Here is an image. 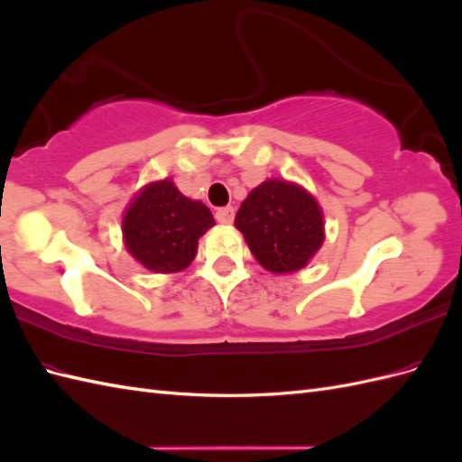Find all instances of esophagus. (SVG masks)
<instances>
[{
	"instance_id": "34e87169",
	"label": "esophagus",
	"mask_w": 462,
	"mask_h": 462,
	"mask_svg": "<svg viewBox=\"0 0 462 462\" xmlns=\"http://www.w3.org/2000/svg\"><path fill=\"white\" fill-rule=\"evenodd\" d=\"M216 219H217V223H223V226H231L233 219H235V209L231 206L219 208L216 212Z\"/></svg>"
}]
</instances>
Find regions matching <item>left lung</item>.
Listing matches in <instances>:
<instances>
[{"instance_id": "obj_1", "label": "left lung", "mask_w": 462, "mask_h": 462, "mask_svg": "<svg viewBox=\"0 0 462 462\" xmlns=\"http://www.w3.org/2000/svg\"><path fill=\"white\" fill-rule=\"evenodd\" d=\"M235 227L263 270L292 273L309 265L324 245V212L304 187L268 179L250 190Z\"/></svg>"}]
</instances>
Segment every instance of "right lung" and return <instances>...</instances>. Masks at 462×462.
<instances>
[{
	"label": "right lung",
	"instance_id": "right-lung-1",
	"mask_svg": "<svg viewBox=\"0 0 462 462\" xmlns=\"http://www.w3.org/2000/svg\"><path fill=\"white\" fill-rule=\"evenodd\" d=\"M216 221L208 206L190 200L171 179L148 183L123 214L127 253L153 273H177L197 256L199 239Z\"/></svg>",
	"mask_w": 462,
	"mask_h": 462
}]
</instances>
